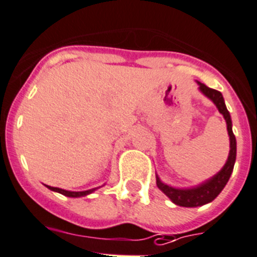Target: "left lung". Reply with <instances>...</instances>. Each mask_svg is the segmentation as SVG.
Returning <instances> with one entry per match:
<instances>
[{
	"label": "left lung",
	"mask_w": 257,
	"mask_h": 257,
	"mask_svg": "<svg viewBox=\"0 0 257 257\" xmlns=\"http://www.w3.org/2000/svg\"><path fill=\"white\" fill-rule=\"evenodd\" d=\"M198 84H199L200 92L206 97H208L216 104L219 113L223 114L224 119H226L227 131H228L229 136V154L224 167L214 177L206 180L204 183L198 185V187L188 188V189L187 188L180 189V188L170 187V185L161 182L160 178L156 175V185H158L159 189L167 197H169L173 203L180 207H199L212 202L222 192V189L226 187L227 182H228L229 177H231L232 172H233L234 161H236V138H234L233 131H232L231 116H229V112L226 108L223 96H222L221 92L207 87L203 83L198 82Z\"/></svg>",
	"instance_id": "1"
}]
</instances>
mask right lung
<instances>
[{
    "label": "right lung",
    "instance_id": "1",
    "mask_svg": "<svg viewBox=\"0 0 257 257\" xmlns=\"http://www.w3.org/2000/svg\"><path fill=\"white\" fill-rule=\"evenodd\" d=\"M50 190L53 192H58L60 194L65 195V197H72V198H78V197H84V195L90 194V193H93L97 188H93V189L89 190H83V192H70V190H65V189H60V188H55V187H50V185H46Z\"/></svg>",
    "mask_w": 257,
    "mask_h": 257
}]
</instances>
